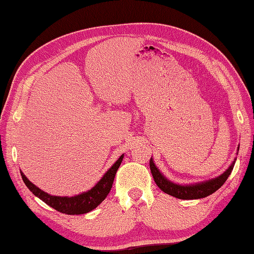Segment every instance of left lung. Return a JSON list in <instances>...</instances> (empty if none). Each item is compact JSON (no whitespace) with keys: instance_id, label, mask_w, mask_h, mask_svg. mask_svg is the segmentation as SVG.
Masks as SVG:
<instances>
[{"instance_id":"obj_1","label":"left lung","mask_w":254,"mask_h":254,"mask_svg":"<svg viewBox=\"0 0 254 254\" xmlns=\"http://www.w3.org/2000/svg\"><path fill=\"white\" fill-rule=\"evenodd\" d=\"M239 149L240 145L238 147V152ZM235 160L236 158L234 159L233 162L231 163L229 168H227L222 175L217 176V177L209 180H205V182L186 185L174 183L167 178L166 176L158 169V167L156 166V163H154L152 157L150 159V170H151V174L153 176V179L154 182H156L157 186L160 188L163 192H166V194L174 196L176 198L179 199H199L212 195L213 192H215L217 189H220L223 186V184L226 182V179L229 178L232 170H233Z\"/></svg>"}]
</instances>
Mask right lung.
Returning a JSON list of instances; mask_svg holds the SVG:
<instances>
[{"mask_svg": "<svg viewBox=\"0 0 254 254\" xmlns=\"http://www.w3.org/2000/svg\"><path fill=\"white\" fill-rule=\"evenodd\" d=\"M123 158L124 154H122V156L113 163V166L103 175V177L95 184V186L88 189L87 191H83L78 195L70 197L50 195L48 192L41 190L39 187H37L36 185L30 182L21 170L20 173L25 186L30 189V191H31L34 196H37L38 198L45 201L47 205H49L50 207L55 208L56 210H58V212L63 214L80 215L91 212V210L96 208L97 206L106 198V196L109 195L112 188V185H113L115 174H117Z\"/></svg>", "mask_w": 254, "mask_h": 254, "instance_id": "obj_1", "label": "right lung"}]
</instances>
